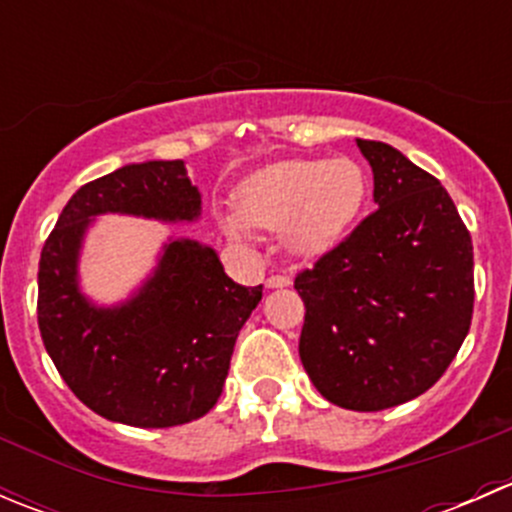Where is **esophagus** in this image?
Masks as SVG:
<instances>
[{"instance_id": "esophagus-1", "label": "esophagus", "mask_w": 512, "mask_h": 512, "mask_svg": "<svg viewBox=\"0 0 512 512\" xmlns=\"http://www.w3.org/2000/svg\"><path fill=\"white\" fill-rule=\"evenodd\" d=\"M265 285L270 287V289H280V287H289V285H292V280H289L287 275H280V272H272V275L267 277Z\"/></svg>"}]
</instances>
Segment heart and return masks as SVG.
<instances>
[{"label": "heart", "mask_w": 512, "mask_h": 512, "mask_svg": "<svg viewBox=\"0 0 512 512\" xmlns=\"http://www.w3.org/2000/svg\"><path fill=\"white\" fill-rule=\"evenodd\" d=\"M240 210H223L220 225L235 240L252 227L285 230L297 255L314 257L344 240L366 200V173L352 158H292L252 173L240 185Z\"/></svg>", "instance_id": "obj_1"}]
</instances>
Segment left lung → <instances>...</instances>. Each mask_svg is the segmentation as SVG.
Returning a JSON list of instances; mask_svg holds the SVG:
<instances>
[{
	"label": "left lung",
	"mask_w": 512,
	"mask_h": 512,
	"mask_svg": "<svg viewBox=\"0 0 512 512\" xmlns=\"http://www.w3.org/2000/svg\"><path fill=\"white\" fill-rule=\"evenodd\" d=\"M374 203L334 250L294 277L299 359L319 394L381 411L431 389L473 317V242L451 195L389 143L356 138Z\"/></svg>",
	"instance_id": "1"
}]
</instances>
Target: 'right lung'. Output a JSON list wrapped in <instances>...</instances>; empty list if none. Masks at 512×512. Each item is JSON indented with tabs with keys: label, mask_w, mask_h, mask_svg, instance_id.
<instances>
[{
	"label": "right lung",
	"mask_w": 512,
	"mask_h": 512,
	"mask_svg": "<svg viewBox=\"0 0 512 512\" xmlns=\"http://www.w3.org/2000/svg\"><path fill=\"white\" fill-rule=\"evenodd\" d=\"M103 213L193 223L200 193L183 160H148L71 195L39 260L36 312L46 352L76 399L108 421L138 428L195 421L223 394L235 339L262 285L232 282L213 247L170 240L128 302L96 307L79 289V250L91 218Z\"/></svg>",
	"instance_id": "add662e5"
}]
</instances>
